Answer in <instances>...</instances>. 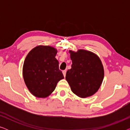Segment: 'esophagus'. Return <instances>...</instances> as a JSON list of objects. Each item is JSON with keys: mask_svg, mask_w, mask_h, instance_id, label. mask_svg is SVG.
<instances>
[{"mask_svg": "<svg viewBox=\"0 0 130 130\" xmlns=\"http://www.w3.org/2000/svg\"><path fill=\"white\" fill-rule=\"evenodd\" d=\"M63 75H64V76H66V70H63Z\"/></svg>", "mask_w": 130, "mask_h": 130, "instance_id": "1", "label": "esophagus"}]
</instances>
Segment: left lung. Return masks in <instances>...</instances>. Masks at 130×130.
Listing matches in <instances>:
<instances>
[{
    "mask_svg": "<svg viewBox=\"0 0 130 130\" xmlns=\"http://www.w3.org/2000/svg\"><path fill=\"white\" fill-rule=\"evenodd\" d=\"M72 61L66 79L71 90L80 98H86L96 92L104 77V67L99 57L91 51L78 50L69 51Z\"/></svg>",
    "mask_w": 130,
    "mask_h": 130,
    "instance_id": "1",
    "label": "left lung"
}]
</instances>
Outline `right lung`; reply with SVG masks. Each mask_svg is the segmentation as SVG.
<instances>
[{
    "mask_svg": "<svg viewBox=\"0 0 130 130\" xmlns=\"http://www.w3.org/2000/svg\"><path fill=\"white\" fill-rule=\"evenodd\" d=\"M57 50L51 46L38 45L29 51L23 66V77L28 90L37 98H46L64 79L55 58Z\"/></svg>",
    "mask_w": 130,
    "mask_h": 130,
    "instance_id": "add662e5",
    "label": "right lung"
}]
</instances>
